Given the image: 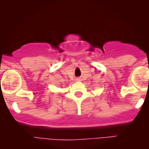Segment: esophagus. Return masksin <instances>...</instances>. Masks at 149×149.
Wrapping results in <instances>:
<instances>
[{
    "label": "esophagus",
    "instance_id": "1",
    "mask_svg": "<svg viewBox=\"0 0 149 149\" xmlns=\"http://www.w3.org/2000/svg\"><path fill=\"white\" fill-rule=\"evenodd\" d=\"M76 81H81V79H80V78H77V79H76Z\"/></svg>",
    "mask_w": 149,
    "mask_h": 149
}]
</instances>
